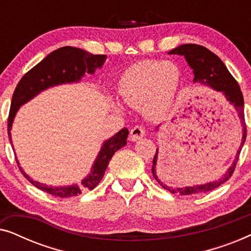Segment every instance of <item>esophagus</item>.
Masks as SVG:
<instances>
[{
  "label": "esophagus",
  "instance_id": "obj_1",
  "mask_svg": "<svg viewBox=\"0 0 251 251\" xmlns=\"http://www.w3.org/2000/svg\"><path fill=\"white\" fill-rule=\"evenodd\" d=\"M145 136V129L142 126H136L135 128L131 129L130 131V138L132 140H139Z\"/></svg>",
  "mask_w": 251,
  "mask_h": 251
}]
</instances>
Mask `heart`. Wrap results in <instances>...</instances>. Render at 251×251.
<instances>
[{"instance_id":"obj_1","label":"heart","mask_w":251,"mask_h":251,"mask_svg":"<svg viewBox=\"0 0 251 251\" xmlns=\"http://www.w3.org/2000/svg\"><path fill=\"white\" fill-rule=\"evenodd\" d=\"M181 81V70L174 61L145 60L126 70L119 82L123 101L132 107L143 106L152 119H162L170 112ZM116 111L122 112L115 104Z\"/></svg>"}]
</instances>
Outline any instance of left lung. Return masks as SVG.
Masks as SVG:
<instances>
[{"instance_id": "left-lung-1", "label": "left lung", "mask_w": 251, "mask_h": 251, "mask_svg": "<svg viewBox=\"0 0 251 251\" xmlns=\"http://www.w3.org/2000/svg\"><path fill=\"white\" fill-rule=\"evenodd\" d=\"M169 54H179V56H184L186 59L187 64L193 70L194 83H199L201 85H207L216 91L222 92L224 95L229 104L234 106L235 111L238 112V115L241 121L242 126V140L240 144L238 152H236L235 159L233 161L232 166L228 168L224 176L219 178L218 180L210 181V183L203 184V185H194V186H186V187H177L171 188L167 185H163L161 181L157 179L156 173H155V166L157 161V150L155 155L153 159V167L152 173L155 179L159 181L164 190H168L173 194H180V195H190V194H199L204 193V192H209L215 190L222 184H224L226 180H228L231 176L234 173L236 162L239 160L240 152H241L243 144L246 142L247 137V126L245 122V101H243V96L240 89L238 82L235 78L232 76L227 68H226L225 64L219 59L218 56H216L214 52L208 50L207 48L198 46V44H183L175 48L171 51H169ZM159 128V126H157ZM156 128V129H157Z\"/></svg>"}]
</instances>
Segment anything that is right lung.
<instances>
[{
	"label": "right lung",
	"instance_id": "add662e5",
	"mask_svg": "<svg viewBox=\"0 0 251 251\" xmlns=\"http://www.w3.org/2000/svg\"><path fill=\"white\" fill-rule=\"evenodd\" d=\"M105 54H92L88 51H84L78 48L63 47L54 50L53 52L48 54L42 61H40L36 66L22 77L19 83L17 84L13 92L11 107H10L8 119V135L10 143L11 142V130L13 119L18 112L19 107L30 99L39 95L41 91L46 90L50 87L59 85L64 83H73L78 82L83 77L85 73L94 74L97 68H100L105 63ZM129 130L123 128L118 133L106 140L102 144L100 152L96 157L94 166L90 174L81 181L80 185L73 184L71 186H48L41 184L39 181L33 180L28 175L24 173L22 167L18 164L20 171L25 178L34 186L40 188L41 191L47 192L51 195L59 198H70L81 194L84 190H94L99 184V181L104 177L105 170L107 168L112 156L116 151L126 145Z\"/></svg>",
	"mask_w": 251,
	"mask_h": 251
}]
</instances>
